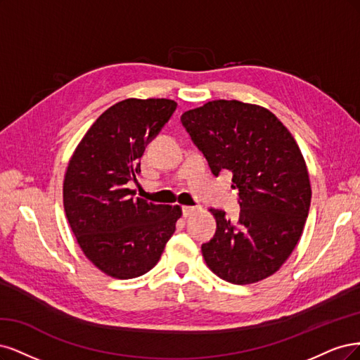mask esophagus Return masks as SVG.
I'll list each match as a JSON object with an SVG mask.
<instances>
[{"label": "esophagus", "instance_id": "esophagus-1", "mask_svg": "<svg viewBox=\"0 0 360 360\" xmlns=\"http://www.w3.org/2000/svg\"><path fill=\"white\" fill-rule=\"evenodd\" d=\"M197 210H199V207H197V206H182V214H184L185 217H188V215H191L193 212H195Z\"/></svg>", "mask_w": 360, "mask_h": 360}]
</instances>
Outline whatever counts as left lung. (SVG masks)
I'll return each mask as SVG.
<instances>
[{
	"instance_id": "8db88e82",
	"label": "left lung",
	"mask_w": 360,
	"mask_h": 360,
	"mask_svg": "<svg viewBox=\"0 0 360 360\" xmlns=\"http://www.w3.org/2000/svg\"><path fill=\"white\" fill-rule=\"evenodd\" d=\"M181 122L218 176L233 173L238 221L223 210L214 238L202 245L206 264L231 284H251L281 268L302 235L311 185L302 153L272 112L238 100H215L185 112Z\"/></svg>"
}]
</instances>
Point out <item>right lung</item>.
Listing matches in <instances>:
<instances>
[{
    "label": "right lung",
    "mask_w": 360,
    "mask_h": 360,
    "mask_svg": "<svg viewBox=\"0 0 360 360\" xmlns=\"http://www.w3.org/2000/svg\"><path fill=\"white\" fill-rule=\"evenodd\" d=\"M176 109L166 98H127L103 112L68 163L64 210L85 256L120 280L158 263L181 206L154 205L127 188L141 173L146 145Z\"/></svg>",
    "instance_id": "obj_1"
}]
</instances>
